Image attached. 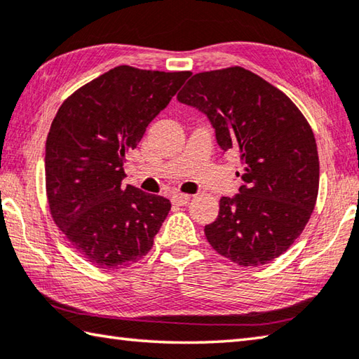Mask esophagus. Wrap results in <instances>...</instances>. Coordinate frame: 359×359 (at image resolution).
<instances>
[{
	"label": "esophagus",
	"instance_id": "34e87169",
	"mask_svg": "<svg viewBox=\"0 0 359 359\" xmlns=\"http://www.w3.org/2000/svg\"><path fill=\"white\" fill-rule=\"evenodd\" d=\"M171 201H172L174 205H187L188 202H190V196H188V194L177 193V194H172Z\"/></svg>",
	"mask_w": 359,
	"mask_h": 359
}]
</instances>
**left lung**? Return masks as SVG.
<instances>
[{
  "mask_svg": "<svg viewBox=\"0 0 359 359\" xmlns=\"http://www.w3.org/2000/svg\"><path fill=\"white\" fill-rule=\"evenodd\" d=\"M177 100L208 117L224 152L240 154L242 187L219 199L208 243L242 266L271 262L316 207L318 154L308 121L283 90L237 66L193 75Z\"/></svg>",
  "mask_w": 359,
  "mask_h": 359,
  "instance_id": "obj_1",
  "label": "left lung"
}]
</instances>
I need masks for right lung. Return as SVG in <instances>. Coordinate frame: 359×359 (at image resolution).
Returning a JSON list of instances; mask_svg holds the SVG:
<instances>
[{"instance_id": "add662e5", "label": "right lung", "mask_w": 359, "mask_h": 359, "mask_svg": "<svg viewBox=\"0 0 359 359\" xmlns=\"http://www.w3.org/2000/svg\"><path fill=\"white\" fill-rule=\"evenodd\" d=\"M190 75L114 67L75 90L51 122L45 144L51 218L99 269L146 256L171 210L166 198L123 188V163Z\"/></svg>"}]
</instances>
